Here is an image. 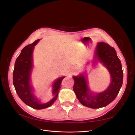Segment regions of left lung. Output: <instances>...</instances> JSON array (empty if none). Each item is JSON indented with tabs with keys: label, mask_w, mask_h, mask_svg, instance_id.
<instances>
[{
	"label": "left lung",
	"mask_w": 135,
	"mask_h": 135,
	"mask_svg": "<svg viewBox=\"0 0 135 135\" xmlns=\"http://www.w3.org/2000/svg\"><path fill=\"white\" fill-rule=\"evenodd\" d=\"M91 61L93 64H101L108 70L110 79L108 88L101 92L94 93L89 88L87 74L84 72L73 76V90L82 105L97 109L104 107L115 99L122 87L123 75L122 64L115 49L107 44L103 42L97 44Z\"/></svg>",
	"instance_id": "1"
}]
</instances>
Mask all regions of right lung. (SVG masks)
I'll return each mask as SVG.
<instances>
[{
    "instance_id": "right-lung-1",
    "label": "right lung",
    "mask_w": 135,
    "mask_h": 135,
    "mask_svg": "<svg viewBox=\"0 0 135 135\" xmlns=\"http://www.w3.org/2000/svg\"><path fill=\"white\" fill-rule=\"evenodd\" d=\"M40 40L35 41L22 49L16 59L13 74V85L18 97L26 104L36 109L48 108L54 104L61 87V83L65 77L61 76L55 80L51 85L52 98L48 102L42 103L35 94V89L31 84L32 72L34 68L33 52L35 46Z\"/></svg>"
}]
</instances>
